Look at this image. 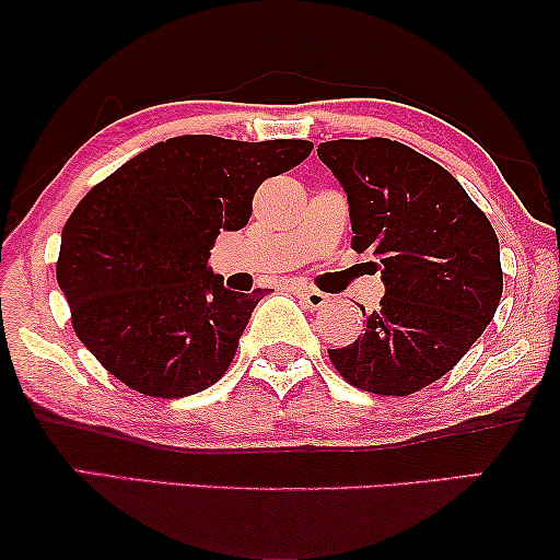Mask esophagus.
<instances>
[{
    "instance_id": "1",
    "label": "esophagus",
    "mask_w": 560,
    "mask_h": 560,
    "mask_svg": "<svg viewBox=\"0 0 560 560\" xmlns=\"http://www.w3.org/2000/svg\"><path fill=\"white\" fill-rule=\"evenodd\" d=\"M298 295H301V301L308 305L311 311H320L328 303V295L320 293L316 288H298Z\"/></svg>"
}]
</instances>
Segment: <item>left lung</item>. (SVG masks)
Listing matches in <instances>:
<instances>
[{
  "label": "left lung",
  "mask_w": 560,
  "mask_h": 560,
  "mask_svg": "<svg viewBox=\"0 0 560 560\" xmlns=\"http://www.w3.org/2000/svg\"><path fill=\"white\" fill-rule=\"evenodd\" d=\"M318 158L347 190L351 249L370 255L385 282L364 334L328 357L364 393H418L454 370L494 318V229L446 167L408 144L331 140L318 144Z\"/></svg>",
  "instance_id": "1"
}]
</instances>
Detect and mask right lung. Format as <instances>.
<instances>
[{
  "label": "right lung",
  "mask_w": 560,
  "mask_h": 560,
  "mask_svg": "<svg viewBox=\"0 0 560 560\" xmlns=\"http://www.w3.org/2000/svg\"><path fill=\"white\" fill-rule=\"evenodd\" d=\"M313 142L183 135L152 144L75 206L60 236L58 285L83 347L150 397L211 387L267 290L236 293L209 267L217 236L247 226L267 178Z\"/></svg>",
  "instance_id": "1"
}]
</instances>
